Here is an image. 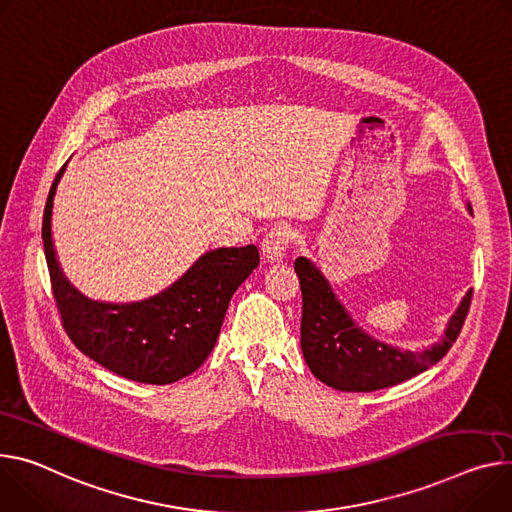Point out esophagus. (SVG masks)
<instances>
[{
    "label": "esophagus",
    "mask_w": 512,
    "mask_h": 512,
    "mask_svg": "<svg viewBox=\"0 0 512 512\" xmlns=\"http://www.w3.org/2000/svg\"><path fill=\"white\" fill-rule=\"evenodd\" d=\"M294 239H296V230L292 226H288V224L271 228L267 235H265L263 243H261L265 259L267 261H280V259H284V255L292 247Z\"/></svg>",
    "instance_id": "obj_1"
}]
</instances>
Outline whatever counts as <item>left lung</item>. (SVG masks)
Instances as JSON below:
<instances>
[{"mask_svg": "<svg viewBox=\"0 0 512 512\" xmlns=\"http://www.w3.org/2000/svg\"><path fill=\"white\" fill-rule=\"evenodd\" d=\"M294 269L302 290L300 343L304 359L320 382L343 392L390 388L435 365L455 343L472 304L470 290L451 316L445 337L433 347L400 351L371 339L357 327L312 261L298 257Z\"/></svg>", "mask_w": 512, "mask_h": 512, "instance_id": "8db88e82", "label": "left lung"}]
</instances>
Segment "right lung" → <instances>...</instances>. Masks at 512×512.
<instances>
[{
	"label": "right lung",
	"instance_id": "right-lung-1",
	"mask_svg": "<svg viewBox=\"0 0 512 512\" xmlns=\"http://www.w3.org/2000/svg\"><path fill=\"white\" fill-rule=\"evenodd\" d=\"M65 167L51 185L42 218L44 255L65 333L81 353L126 380L165 386L190 376L212 353L232 294L259 265L257 247L210 251L171 288L143 302L89 300L67 282L53 247V198Z\"/></svg>",
	"mask_w": 512,
	"mask_h": 512
}]
</instances>
